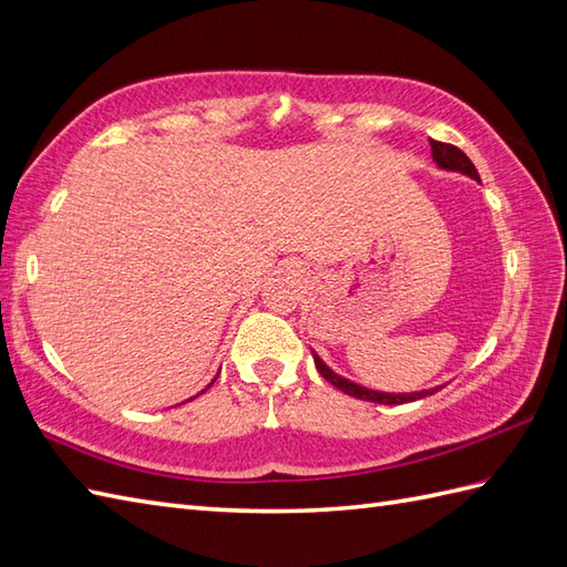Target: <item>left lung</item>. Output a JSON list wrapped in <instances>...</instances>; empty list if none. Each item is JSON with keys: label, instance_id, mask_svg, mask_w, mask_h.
I'll list each match as a JSON object with an SVG mask.
<instances>
[{"label": "left lung", "instance_id": "1", "mask_svg": "<svg viewBox=\"0 0 567 567\" xmlns=\"http://www.w3.org/2000/svg\"><path fill=\"white\" fill-rule=\"evenodd\" d=\"M431 148H433V158H435V163L440 165V168H445V171H457V173H464V175H468V177H474V179H478L481 183V177H478V171L474 168V163L468 161V156L464 154V151H460L457 146H452V144H443V142H433L431 140ZM312 358H315V368H317V372H320V375L329 382V384H334L337 390H341L343 394H349V396H355V399H363V402H375V404H406V402H416V399H423V396H427V394H435L440 388H435V390H425V392H411V394H390V392H375V390H368V388H361V384H355V382H349L347 378H341V375H337V372H331L322 361H320V355L317 353H312Z\"/></svg>", "mask_w": 567, "mask_h": 567}]
</instances>
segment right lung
<instances>
[{"instance_id": "obj_1", "label": "right lung", "mask_w": 567, "mask_h": 567, "mask_svg": "<svg viewBox=\"0 0 567 567\" xmlns=\"http://www.w3.org/2000/svg\"><path fill=\"white\" fill-rule=\"evenodd\" d=\"M212 384H214V382H212Z\"/></svg>"}]
</instances>
